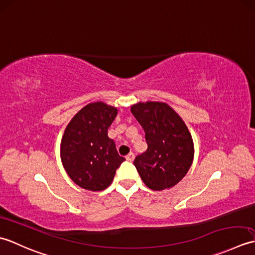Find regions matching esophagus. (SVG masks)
I'll list each match as a JSON object with an SVG mask.
<instances>
[{
  "label": "esophagus",
  "instance_id": "obj_1",
  "mask_svg": "<svg viewBox=\"0 0 255 255\" xmlns=\"http://www.w3.org/2000/svg\"><path fill=\"white\" fill-rule=\"evenodd\" d=\"M134 157H135V155H134V153H129L128 155H127V156H126L127 160H128V162H133V159H134Z\"/></svg>",
  "mask_w": 255,
  "mask_h": 255
}]
</instances>
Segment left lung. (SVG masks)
<instances>
[{
  "instance_id": "obj_1",
  "label": "left lung",
  "mask_w": 255,
  "mask_h": 255,
  "mask_svg": "<svg viewBox=\"0 0 255 255\" xmlns=\"http://www.w3.org/2000/svg\"><path fill=\"white\" fill-rule=\"evenodd\" d=\"M131 112L142 126L147 144V149L134 159L137 173L153 190L174 187L193 163L194 144L188 128L166 103H137Z\"/></svg>"
}]
</instances>
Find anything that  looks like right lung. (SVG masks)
<instances>
[{
    "instance_id": "add662e5",
    "label": "right lung",
    "mask_w": 255,
    "mask_h": 255,
    "mask_svg": "<svg viewBox=\"0 0 255 255\" xmlns=\"http://www.w3.org/2000/svg\"><path fill=\"white\" fill-rule=\"evenodd\" d=\"M117 114V109L106 103H90L66 128L60 146L61 162L72 181L81 188L106 189L126 160L108 136V128Z\"/></svg>"
}]
</instances>
